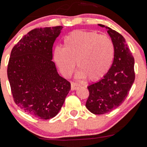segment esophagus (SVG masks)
<instances>
[{
  "mask_svg": "<svg viewBox=\"0 0 147 147\" xmlns=\"http://www.w3.org/2000/svg\"><path fill=\"white\" fill-rule=\"evenodd\" d=\"M80 87V84H78V83L75 82H71V90H75Z\"/></svg>",
  "mask_w": 147,
  "mask_h": 147,
  "instance_id": "34e87169",
  "label": "esophagus"
}]
</instances>
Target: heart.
<instances>
[{
  "mask_svg": "<svg viewBox=\"0 0 147 147\" xmlns=\"http://www.w3.org/2000/svg\"><path fill=\"white\" fill-rule=\"evenodd\" d=\"M115 45L109 37L94 32L75 31L65 37L63 47L54 50V60L62 75L70 76L78 65V78L92 81L103 78L113 62Z\"/></svg>",
  "mask_w": 147,
  "mask_h": 147,
  "instance_id": "1",
  "label": "heart"
}]
</instances>
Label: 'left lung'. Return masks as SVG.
I'll return each instance as SVG.
<instances>
[{
    "label": "left lung",
    "mask_w": 147,
    "mask_h": 147,
    "mask_svg": "<svg viewBox=\"0 0 147 147\" xmlns=\"http://www.w3.org/2000/svg\"><path fill=\"white\" fill-rule=\"evenodd\" d=\"M105 28L113 41L115 53L107 73L100 81L87 87L90 94L85 106L94 115L107 113L120 106L127 98L135 79L134 59L125 39L117 31Z\"/></svg>",
    "instance_id": "8db88e82"
}]
</instances>
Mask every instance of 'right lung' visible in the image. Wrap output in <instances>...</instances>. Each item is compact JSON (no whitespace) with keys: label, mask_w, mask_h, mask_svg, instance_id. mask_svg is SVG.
I'll return each instance as SVG.
<instances>
[{"label":"right lung","mask_w":147,"mask_h":147,"mask_svg":"<svg viewBox=\"0 0 147 147\" xmlns=\"http://www.w3.org/2000/svg\"><path fill=\"white\" fill-rule=\"evenodd\" d=\"M63 28L32 30L10 53L7 73L15 103L38 119L55 117L71 89L52 60L53 44Z\"/></svg>","instance_id":"add662e5"}]
</instances>
